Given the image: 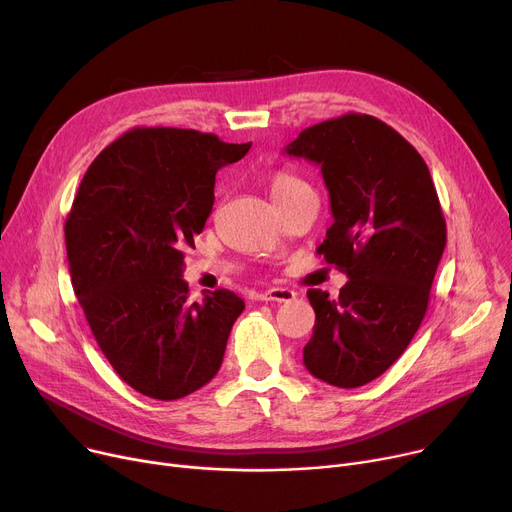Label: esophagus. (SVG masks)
Returning <instances> with one entry per match:
<instances>
[{
	"label": "esophagus",
	"instance_id": "esophagus-1",
	"mask_svg": "<svg viewBox=\"0 0 512 512\" xmlns=\"http://www.w3.org/2000/svg\"><path fill=\"white\" fill-rule=\"evenodd\" d=\"M259 301H276V303H290L292 299H297V292L290 290V288H270L261 292Z\"/></svg>",
	"mask_w": 512,
	"mask_h": 512
}]
</instances>
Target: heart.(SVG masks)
<instances>
[{"label": "heart", "instance_id": "heart-1", "mask_svg": "<svg viewBox=\"0 0 512 512\" xmlns=\"http://www.w3.org/2000/svg\"><path fill=\"white\" fill-rule=\"evenodd\" d=\"M267 184H270V193H272V199L278 203V207L286 205L288 201H292L294 197H299L307 191H311V186L297 174H292L288 170H276L270 174V180H267Z\"/></svg>", "mask_w": 512, "mask_h": 512}]
</instances>
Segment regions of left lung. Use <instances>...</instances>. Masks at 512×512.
<instances>
[{"instance_id": "obj_1", "label": "left lung", "mask_w": 512, "mask_h": 512, "mask_svg": "<svg viewBox=\"0 0 512 512\" xmlns=\"http://www.w3.org/2000/svg\"><path fill=\"white\" fill-rule=\"evenodd\" d=\"M288 155L321 166L334 224L317 247L348 276L336 299L311 288V375L338 388L369 384L407 351L427 311L446 247L436 186L417 149L386 122L344 114L305 128Z\"/></svg>"}]
</instances>
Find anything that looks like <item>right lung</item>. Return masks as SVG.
<instances>
[{
	"instance_id": "right-lung-1",
	"label": "right lung",
	"mask_w": 512,
	"mask_h": 512,
	"mask_svg": "<svg viewBox=\"0 0 512 512\" xmlns=\"http://www.w3.org/2000/svg\"><path fill=\"white\" fill-rule=\"evenodd\" d=\"M251 143L193 128H132L89 166L66 218L76 297L105 359L137 392L178 400L218 373L245 301H188L184 249L213 207L215 174Z\"/></svg>"
}]
</instances>
